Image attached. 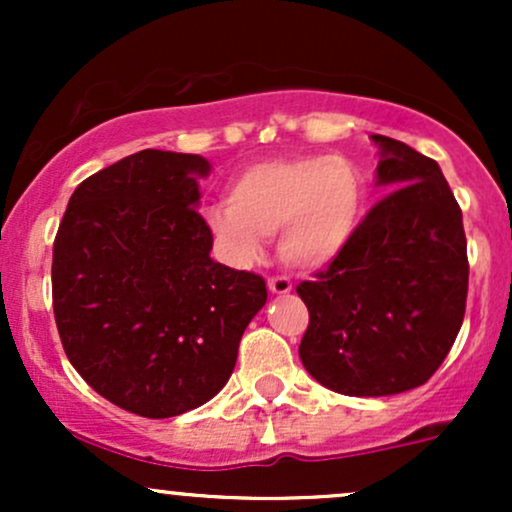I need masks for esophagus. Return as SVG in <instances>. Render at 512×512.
Returning a JSON list of instances; mask_svg holds the SVG:
<instances>
[{"label": "esophagus", "instance_id": "obj_1", "mask_svg": "<svg viewBox=\"0 0 512 512\" xmlns=\"http://www.w3.org/2000/svg\"><path fill=\"white\" fill-rule=\"evenodd\" d=\"M267 286H269V291L276 293V296H284V293H289L293 289L289 276H269Z\"/></svg>", "mask_w": 512, "mask_h": 512}]
</instances>
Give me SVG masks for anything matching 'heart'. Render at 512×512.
<instances>
[{
    "instance_id": "b5f03b06",
    "label": "heart",
    "mask_w": 512,
    "mask_h": 512,
    "mask_svg": "<svg viewBox=\"0 0 512 512\" xmlns=\"http://www.w3.org/2000/svg\"><path fill=\"white\" fill-rule=\"evenodd\" d=\"M363 178L342 156H293L252 163L233 178L228 202L207 209V223L236 262L276 236L281 262L317 269L346 248L363 219Z\"/></svg>"
}]
</instances>
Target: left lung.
Returning <instances> with one entry per match:
<instances>
[{
  "mask_svg": "<svg viewBox=\"0 0 512 512\" xmlns=\"http://www.w3.org/2000/svg\"><path fill=\"white\" fill-rule=\"evenodd\" d=\"M373 142L390 192L327 269L296 286L310 313L303 366L351 397L424 385L455 344L469 284L462 209L438 163L383 134Z\"/></svg>",
  "mask_w": 512,
  "mask_h": 512,
  "instance_id": "obj_1",
  "label": "left lung"
}]
</instances>
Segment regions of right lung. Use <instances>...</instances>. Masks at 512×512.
I'll use <instances>...</instances> for the list:
<instances>
[{"label": "right lung", "mask_w": 512, "mask_h": 512, "mask_svg": "<svg viewBox=\"0 0 512 512\" xmlns=\"http://www.w3.org/2000/svg\"><path fill=\"white\" fill-rule=\"evenodd\" d=\"M209 161L144 149L74 190L52 248L64 354L98 395L146 419L209 402L267 303L260 274L209 257L195 209Z\"/></svg>", "instance_id": "right-lung-1"}]
</instances>
